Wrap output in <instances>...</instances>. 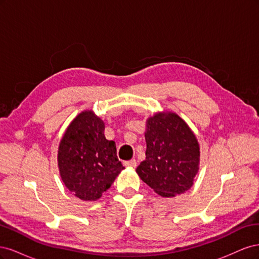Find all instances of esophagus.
I'll return each mask as SVG.
<instances>
[{
  "instance_id": "34e87169",
  "label": "esophagus",
  "mask_w": 259,
  "mask_h": 259,
  "mask_svg": "<svg viewBox=\"0 0 259 259\" xmlns=\"http://www.w3.org/2000/svg\"><path fill=\"white\" fill-rule=\"evenodd\" d=\"M124 165L125 166H131V167H135L137 165V162L135 159H132L130 161H125L124 162Z\"/></svg>"
}]
</instances>
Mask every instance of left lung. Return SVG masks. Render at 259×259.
I'll return each instance as SVG.
<instances>
[{"mask_svg":"<svg viewBox=\"0 0 259 259\" xmlns=\"http://www.w3.org/2000/svg\"><path fill=\"white\" fill-rule=\"evenodd\" d=\"M146 160L136 168L144 183L164 198L184 193L193 185L200 147L192 131L176 113H156L147 121Z\"/></svg>","mask_w":259,"mask_h":259,"instance_id":"left-lung-1","label":"left lung"}]
</instances>
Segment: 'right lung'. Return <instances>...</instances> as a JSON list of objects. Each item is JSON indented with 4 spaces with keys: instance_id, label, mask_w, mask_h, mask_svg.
I'll list each match as a JSON object with an SVG mask.
<instances>
[{
    "instance_id": "right-lung-1",
    "label": "right lung",
    "mask_w": 259,
    "mask_h": 259,
    "mask_svg": "<svg viewBox=\"0 0 259 259\" xmlns=\"http://www.w3.org/2000/svg\"><path fill=\"white\" fill-rule=\"evenodd\" d=\"M105 124L92 111H84L69 125L58 149L62 182L75 197L95 201L111 187L124 168L115 144L104 134Z\"/></svg>"
}]
</instances>
